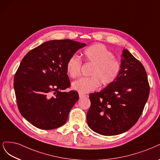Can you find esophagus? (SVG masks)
<instances>
[{
    "label": "esophagus",
    "mask_w": 160,
    "mask_h": 160,
    "mask_svg": "<svg viewBox=\"0 0 160 160\" xmlns=\"http://www.w3.org/2000/svg\"><path fill=\"white\" fill-rule=\"evenodd\" d=\"M79 98H83V97H87V95H85V94H82V93H79Z\"/></svg>",
    "instance_id": "obj_1"
}]
</instances>
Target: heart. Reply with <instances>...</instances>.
<instances>
[{
	"mask_svg": "<svg viewBox=\"0 0 160 160\" xmlns=\"http://www.w3.org/2000/svg\"><path fill=\"white\" fill-rule=\"evenodd\" d=\"M86 61L93 64L89 78H81L73 82V89L79 93H88L95 91L99 82L102 86H107L117 79L120 71V63L114 57L113 53L101 43H96L84 50ZM82 61L77 56H71L66 64V69L71 78L79 76Z\"/></svg>",
	"mask_w": 160,
	"mask_h": 160,
	"instance_id": "1",
	"label": "heart"
}]
</instances>
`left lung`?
Listing matches in <instances>:
<instances>
[{
  "mask_svg": "<svg viewBox=\"0 0 160 160\" xmlns=\"http://www.w3.org/2000/svg\"><path fill=\"white\" fill-rule=\"evenodd\" d=\"M121 59L120 73L112 83L89 95L87 114L89 128L104 136L125 132L137 122L150 93L145 68L126 49Z\"/></svg>",
  "mask_w": 160,
  "mask_h": 160,
  "instance_id": "1",
  "label": "left lung"
}]
</instances>
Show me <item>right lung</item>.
Returning a JSON list of instances; mask_svg holds the SVG:
<instances>
[{"label":"right lung","instance_id":"right-lung-1","mask_svg":"<svg viewBox=\"0 0 160 160\" xmlns=\"http://www.w3.org/2000/svg\"><path fill=\"white\" fill-rule=\"evenodd\" d=\"M85 43L71 40H50L32 49L22 60L14 78L18 108L33 126L52 130L63 126L78 101V92H65L71 85L66 64Z\"/></svg>","mask_w":160,"mask_h":160}]
</instances>
